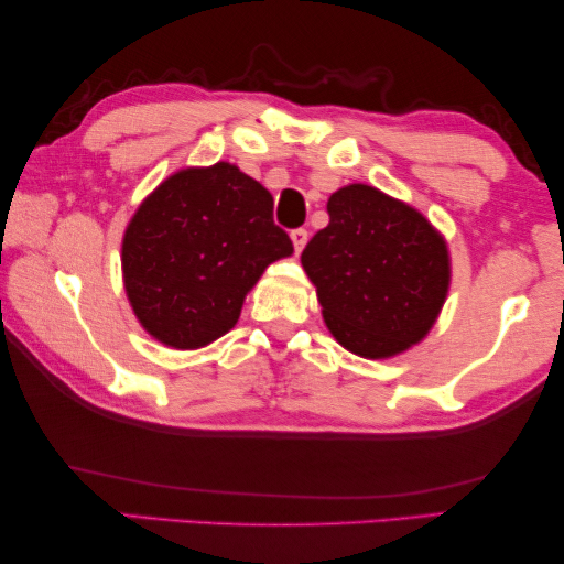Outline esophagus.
Masks as SVG:
<instances>
[{
    "label": "esophagus",
    "mask_w": 564,
    "mask_h": 564,
    "mask_svg": "<svg viewBox=\"0 0 564 564\" xmlns=\"http://www.w3.org/2000/svg\"><path fill=\"white\" fill-rule=\"evenodd\" d=\"M290 239H292V245H294V252H302V249H304V245H307V229H292V232H290Z\"/></svg>",
    "instance_id": "obj_1"
}]
</instances>
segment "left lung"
Segmentation results:
<instances>
[{
	"instance_id": "left-lung-1",
	"label": "left lung",
	"mask_w": 564,
	"mask_h": 564,
	"mask_svg": "<svg viewBox=\"0 0 564 564\" xmlns=\"http://www.w3.org/2000/svg\"><path fill=\"white\" fill-rule=\"evenodd\" d=\"M327 215L302 267L332 337L365 359L420 345L449 292L447 239L420 209L362 182L339 187Z\"/></svg>"
}]
</instances>
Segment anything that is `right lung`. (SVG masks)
<instances>
[{
    "label": "right lung",
    "instance_id": "1",
    "mask_svg": "<svg viewBox=\"0 0 564 564\" xmlns=\"http://www.w3.org/2000/svg\"><path fill=\"white\" fill-rule=\"evenodd\" d=\"M272 195L232 162L184 167L156 184L122 237L134 317L172 349H199L237 325L267 267L294 252Z\"/></svg>",
    "mask_w": 564,
    "mask_h": 564
}]
</instances>
